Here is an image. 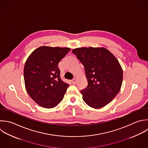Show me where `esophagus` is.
<instances>
[{
  "instance_id": "obj_1",
  "label": "esophagus",
  "mask_w": 148,
  "mask_h": 148,
  "mask_svg": "<svg viewBox=\"0 0 148 148\" xmlns=\"http://www.w3.org/2000/svg\"><path fill=\"white\" fill-rule=\"evenodd\" d=\"M77 78H74L73 80H72V83L73 84H75L76 83H77Z\"/></svg>"
}]
</instances>
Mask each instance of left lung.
<instances>
[{"instance_id":"1","label":"left lung","mask_w":148,"mask_h":148,"mask_svg":"<svg viewBox=\"0 0 148 148\" xmlns=\"http://www.w3.org/2000/svg\"><path fill=\"white\" fill-rule=\"evenodd\" d=\"M85 68L87 87L81 90L84 101L98 109L110 103L121 90L123 70L116 57L103 47H81L72 51Z\"/></svg>"}]
</instances>
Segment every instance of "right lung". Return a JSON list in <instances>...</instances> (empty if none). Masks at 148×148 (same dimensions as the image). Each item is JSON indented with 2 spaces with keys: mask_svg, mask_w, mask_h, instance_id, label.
I'll return each instance as SVG.
<instances>
[{
  "mask_svg": "<svg viewBox=\"0 0 148 148\" xmlns=\"http://www.w3.org/2000/svg\"><path fill=\"white\" fill-rule=\"evenodd\" d=\"M70 51L67 47L41 46L27 59L23 70L25 88L40 106L52 108L63 100L69 85L61 79L58 66Z\"/></svg>",
  "mask_w": 148,
  "mask_h": 148,
  "instance_id": "obj_1",
  "label": "right lung"
}]
</instances>
